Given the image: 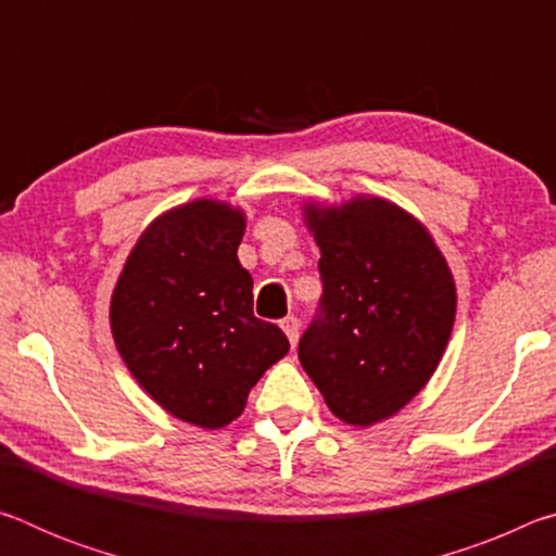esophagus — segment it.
I'll list each match as a JSON object with an SVG mask.
<instances>
[{
    "label": "esophagus",
    "instance_id": "esophagus-1",
    "mask_svg": "<svg viewBox=\"0 0 556 556\" xmlns=\"http://www.w3.org/2000/svg\"><path fill=\"white\" fill-rule=\"evenodd\" d=\"M281 331L287 333V338H289L291 348H294V345L299 343V321H296L294 316H287L285 321H281Z\"/></svg>",
    "mask_w": 556,
    "mask_h": 556
}]
</instances>
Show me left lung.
Wrapping results in <instances>:
<instances>
[{"instance_id": "8db88e82", "label": "left lung", "mask_w": 556, "mask_h": 556, "mask_svg": "<svg viewBox=\"0 0 556 556\" xmlns=\"http://www.w3.org/2000/svg\"><path fill=\"white\" fill-rule=\"evenodd\" d=\"M321 250V316L299 361L338 419L372 427L437 372L456 321V281L427 225L382 195L306 201Z\"/></svg>"}]
</instances>
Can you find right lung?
I'll return each mask as SVG.
<instances>
[{
  "mask_svg": "<svg viewBox=\"0 0 556 556\" xmlns=\"http://www.w3.org/2000/svg\"><path fill=\"white\" fill-rule=\"evenodd\" d=\"M244 211L213 199L168 208L147 225L110 299V328L131 378L172 417L223 429L289 341L252 314L240 265Z\"/></svg>",
  "mask_w": 556,
  "mask_h": 556,
  "instance_id": "add662e5",
  "label": "right lung"
}]
</instances>
